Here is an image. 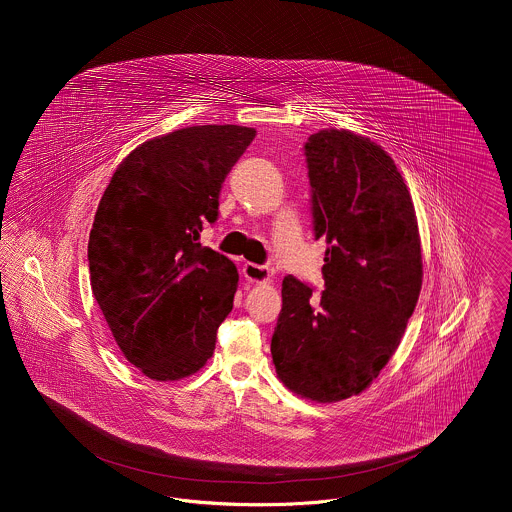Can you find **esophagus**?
Listing matches in <instances>:
<instances>
[{"label":"esophagus","instance_id":"1","mask_svg":"<svg viewBox=\"0 0 512 512\" xmlns=\"http://www.w3.org/2000/svg\"><path fill=\"white\" fill-rule=\"evenodd\" d=\"M242 272L248 282H268L274 274L268 266H260V264H244Z\"/></svg>","mask_w":512,"mask_h":512}]
</instances>
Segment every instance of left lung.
<instances>
[{
  "instance_id": "left-lung-1",
  "label": "left lung",
  "mask_w": 512,
  "mask_h": 512,
  "mask_svg": "<svg viewBox=\"0 0 512 512\" xmlns=\"http://www.w3.org/2000/svg\"><path fill=\"white\" fill-rule=\"evenodd\" d=\"M313 238H325V290L282 284L272 359L305 398L337 402L363 392L400 345L422 288V250L410 191L392 157L347 130L303 146Z\"/></svg>"
}]
</instances>
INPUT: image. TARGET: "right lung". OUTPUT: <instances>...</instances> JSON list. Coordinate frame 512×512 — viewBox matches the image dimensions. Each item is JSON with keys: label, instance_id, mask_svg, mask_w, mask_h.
Instances as JSON below:
<instances>
[{"label": "right lung", "instance_id": "add662e5", "mask_svg": "<svg viewBox=\"0 0 512 512\" xmlns=\"http://www.w3.org/2000/svg\"><path fill=\"white\" fill-rule=\"evenodd\" d=\"M256 130L193 126L136 147L112 175L88 240L94 299L124 357L153 380L211 359L236 266L203 248L222 183Z\"/></svg>", "mask_w": 512, "mask_h": 512}]
</instances>
